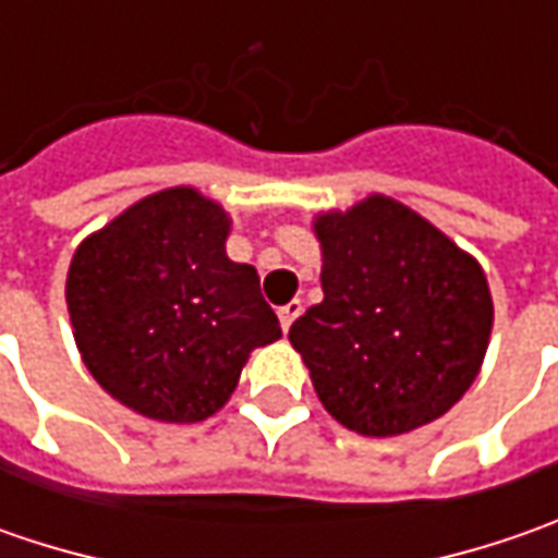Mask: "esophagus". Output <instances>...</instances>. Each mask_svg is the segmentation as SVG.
I'll use <instances>...</instances> for the list:
<instances>
[{
    "mask_svg": "<svg viewBox=\"0 0 558 558\" xmlns=\"http://www.w3.org/2000/svg\"><path fill=\"white\" fill-rule=\"evenodd\" d=\"M301 311H304V307H301V301H289L286 307H279V323H282V329H286V332L291 329V323L301 316Z\"/></svg>",
    "mask_w": 558,
    "mask_h": 558,
    "instance_id": "34e87169",
    "label": "esophagus"
}]
</instances>
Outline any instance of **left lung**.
Instances as JSON below:
<instances>
[{"mask_svg":"<svg viewBox=\"0 0 558 558\" xmlns=\"http://www.w3.org/2000/svg\"><path fill=\"white\" fill-rule=\"evenodd\" d=\"M313 232L323 301L289 341L329 416L366 438L444 416L478 378L494 329L482 264L388 195L316 214Z\"/></svg>","mask_w":558,"mask_h":558,"instance_id":"1","label":"left lung"}]
</instances>
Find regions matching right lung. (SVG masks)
<instances>
[{
  "mask_svg": "<svg viewBox=\"0 0 558 558\" xmlns=\"http://www.w3.org/2000/svg\"><path fill=\"white\" fill-rule=\"evenodd\" d=\"M229 226L223 204L173 185L76 245L64 286L76 351L140 416H214L251 351L282 338L257 269L226 257Z\"/></svg>",
  "mask_w": 558,
  "mask_h": 558,
  "instance_id": "add662e5",
  "label": "right lung"
}]
</instances>
